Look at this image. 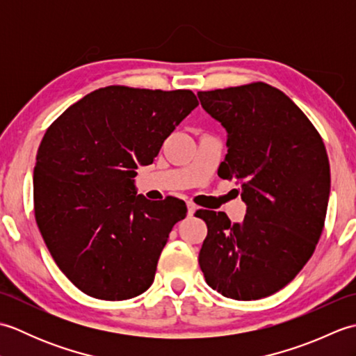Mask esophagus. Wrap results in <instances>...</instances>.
<instances>
[{"label": "esophagus", "mask_w": 356, "mask_h": 356, "mask_svg": "<svg viewBox=\"0 0 356 356\" xmlns=\"http://www.w3.org/2000/svg\"><path fill=\"white\" fill-rule=\"evenodd\" d=\"M186 207H188V216H193V214L195 213V209H197V208H195V205H194L193 202H188Z\"/></svg>", "instance_id": "esophagus-1"}]
</instances>
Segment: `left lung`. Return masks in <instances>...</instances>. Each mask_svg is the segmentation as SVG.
Wrapping results in <instances>:
<instances>
[{"label":"left lung","mask_w":356,"mask_h":356,"mask_svg":"<svg viewBox=\"0 0 356 356\" xmlns=\"http://www.w3.org/2000/svg\"><path fill=\"white\" fill-rule=\"evenodd\" d=\"M197 96L228 131L218 176L238 180L248 205L240 223L225 213H195L208 226L200 269L225 297H269L303 269L321 237L330 193L326 147L305 113L266 82Z\"/></svg>","instance_id":"left-lung-1"}]
</instances>
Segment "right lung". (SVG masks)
Segmentation results:
<instances>
[{"mask_svg": "<svg viewBox=\"0 0 356 356\" xmlns=\"http://www.w3.org/2000/svg\"><path fill=\"white\" fill-rule=\"evenodd\" d=\"M197 105L191 90L108 86L70 105L45 131L33 172L36 225L58 268L90 297L128 300L153 283L186 205L136 194L134 170L153 163Z\"/></svg>", "mask_w": 356, "mask_h": 356, "instance_id": "right-lung-1", "label": "right lung"}]
</instances>
